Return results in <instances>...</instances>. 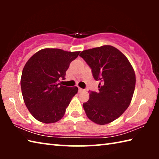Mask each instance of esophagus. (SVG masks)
<instances>
[{"mask_svg": "<svg viewBox=\"0 0 159 159\" xmlns=\"http://www.w3.org/2000/svg\"><path fill=\"white\" fill-rule=\"evenodd\" d=\"M84 90H85L84 89H82V88H79V93H80V92H83V91H84Z\"/></svg>", "mask_w": 159, "mask_h": 159, "instance_id": "obj_1", "label": "esophagus"}]
</instances>
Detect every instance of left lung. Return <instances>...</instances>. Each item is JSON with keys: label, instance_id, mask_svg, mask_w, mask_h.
Instances as JSON below:
<instances>
[{"label": "left lung", "instance_id": "1", "mask_svg": "<svg viewBox=\"0 0 159 159\" xmlns=\"http://www.w3.org/2000/svg\"><path fill=\"white\" fill-rule=\"evenodd\" d=\"M80 56L99 80V92L90 91L83 103L88 118L99 125L109 123L120 116L130 104L135 87V74L128 58L111 45L83 50Z\"/></svg>", "mask_w": 159, "mask_h": 159}]
</instances>
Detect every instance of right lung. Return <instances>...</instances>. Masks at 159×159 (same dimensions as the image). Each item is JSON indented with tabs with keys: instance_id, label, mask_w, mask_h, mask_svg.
<instances>
[{
	"instance_id": "right-lung-1",
	"label": "right lung",
	"mask_w": 159,
	"mask_h": 159,
	"mask_svg": "<svg viewBox=\"0 0 159 159\" xmlns=\"http://www.w3.org/2000/svg\"><path fill=\"white\" fill-rule=\"evenodd\" d=\"M79 53L45 48L26 63L21 77V93L29 112L39 121L52 123L64 116L78 88L60 85L59 82L65 79L70 63Z\"/></svg>"
}]
</instances>
